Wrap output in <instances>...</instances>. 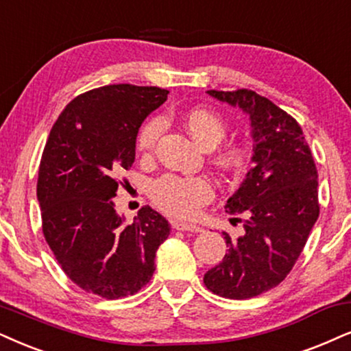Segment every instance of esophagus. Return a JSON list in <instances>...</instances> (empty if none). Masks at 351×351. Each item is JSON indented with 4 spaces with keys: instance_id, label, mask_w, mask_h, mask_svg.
Here are the masks:
<instances>
[{
    "instance_id": "34e87169",
    "label": "esophagus",
    "mask_w": 351,
    "mask_h": 351,
    "mask_svg": "<svg viewBox=\"0 0 351 351\" xmlns=\"http://www.w3.org/2000/svg\"><path fill=\"white\" fill-rule=\"evenodd\" d=\"M173 227L176 230H180V232H193V233H201L202 228L199 227L196 223H186V221H175L173 223Z\"/></svg>"
}]
</instances>
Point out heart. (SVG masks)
Instances as JSON below:
<instances>
[{"label":"heart","instance_id":"heart-1","mask_svg":"<svg viewBox=\"0 0 351 351\" xmlns=\"http://www.w3.org/2000/svg\"><path fill=\"white\" fill-rule=\"evenodd\" d=\"M184 124L191 136L204 147H214L227 134V126L219 114L206 108H193L184 114ZM163 121L150 118L137 132L136 145L141 154H150L162 134ZM217 163L225 171L238 170L243 162V149L237 144H228L217 152ZM150 196L167 214L175 217H193L199 208L214 197V186L204 176L165 175L154 181Z\"/></svg>","mask_w":351,"mask_h":351}]
</instances>
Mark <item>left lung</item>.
<instances>
[{
	"mask_svg": "<svg viewBox=\"0 0 351 351\" xmlns=\"http://www.w3.org/2000/svg\"><path fill=\"white\" fill-rule=\"evenodd\" d=\"M239 106L252 126V168L227 201V212L245 219V234L204 275L212 293L247 300L277 287L290 274L319 217L317 170L303 130L293 117L250 88L207 90Z\"/></svg>",
	"mask_w": 351,
	"mask_h": 351,
	"instance_id": "8db88e82",
	"label": "left lung"
}]
</instances>
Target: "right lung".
<instances>
[{"mask_svg": "<svg viewBox=\"0 0 351 351\" xmlns=\"http://www.w3.org/2000/svg\"><path fill=\"white\" fill-rule=\"evenodd\" d=\"M168 90L113 84L71 100L53 124L38 168L45 241L64 274L106 300L134 295L155 270L170 223L144 206L131 225L114 210L121 175L136 157L141 124Z\"/></svg>", "mask_w": 351, "mask_h": 351, "instance_id": "right-lung-1", "label": "right lung"}]
</instances>
